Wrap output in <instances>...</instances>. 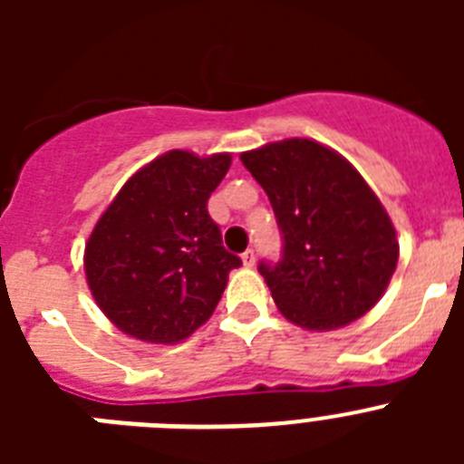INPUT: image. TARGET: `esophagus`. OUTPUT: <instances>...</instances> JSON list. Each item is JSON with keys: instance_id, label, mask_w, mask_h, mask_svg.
<instances>
[{"instance_id": "esophagus-1", "label": "esophagus", "mask_w": 464, "mask_h": 464, "mask_svg": "<svg viewBox=\"0 0 464 464\" xmlns=\"http://www.w3.org/2000/svg\"><path fill=\"white\" fill-rule=\"evenodd\" d=\"M241 262H244V267H253V265H256V253H253L251 248H248V251H246L244 256H241Z\"/></svg>"}]
</instances>
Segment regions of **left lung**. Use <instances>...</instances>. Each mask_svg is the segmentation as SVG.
<instances>
[{"mask_svg": "<svg viewBox=\"0 0 464 464\" xmlns=\"http://www.w3.org/2000/svg\"><path fill=\"white\" fill-rule=\"evenodd\" d=\"M267 192L283 257L260 262L290 323L327 332L362 318L385 293L400 244L391 216L337 150L314 139H283L241 153Z\"/></svg>", "mask_w": 464, "mask_h": 464, "instance_id": "1", "label": "left lung"}]
</instances>
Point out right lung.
<instances>
[{
  "instance_id": "right-lung-1",
  "label": "right lung",
  "mask_w": 464,
  "mask_h": 464,
  "mask_svg": "<svg viewBox=\"0 0 464 464\" xmlns=\"http://www.w3.org/2000/svg\"><path fill=\"white\" fill-rule=\"evenodd\" d=\"M232 165L169 150L132 174L94 225L83 267L113 325L149 343H179L211 318L241 260L225 251L207 202Z\"/></svg>"
}]
</instances>
